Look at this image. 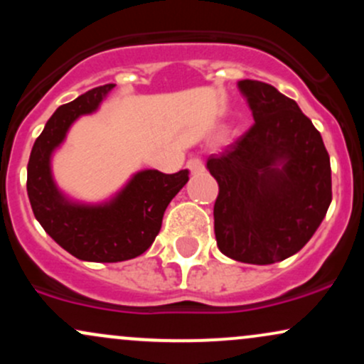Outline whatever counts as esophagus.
I'll use <instances>...</instances> for the list:
<instances>
[{"instance_id":"1","label":"esophagus","mask_w":364,"mask_h":364,"mask_svg":"<svg viewBox=\"0 0 364 364\" xmlns=\"http://www.w3.org/2000/svg\"><path fill=\"white\" fill-rule=\"evenodd\" d=\"M186 166H188V169H190L193 174L202 173V171H203V162L200 161L198 157H191L190 161L186 162Z\"/></svg>"}]
</instances>
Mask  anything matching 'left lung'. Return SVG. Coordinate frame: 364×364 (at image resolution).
I'll return each mask as SVG.
<instances>
[{
	"label": "left lung",
	"instance_id": "8db88e82",
	"mask_svg": "<svg viewBox=\"0 0 364 364\" xmlns=\"http://www.w3.org/2000/svg\"><path fill=\"white\" fill-rule=\"evenodd\" d=\"M255 124L207 168L219 183L217 246L236 262L269 265L298 253L332 202L330 157L320 132L292 99L241 80Z\"/></svg>",
	"mask_w": 364,
	"mask_h": 364
}]
</instances>
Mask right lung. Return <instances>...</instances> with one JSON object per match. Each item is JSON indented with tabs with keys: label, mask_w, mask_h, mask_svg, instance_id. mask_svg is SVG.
Wrapping results in <instances>:
<instances>
[{
	"label": "right lung",
	"mask_w": 364,
	"mask_h": 364,
	"mask_svg": "<svg viewBox=\"0 0 364 364\" xmlns=\"http://www.w3.org/2000/svg\"><path fill=\"white\" fill-rule=\"evenodd\" d=\"M114 87H97L58 107L36 140L27 166V193L36 219L63 250L85 262H124L149 250L169 202L190 179L188 169L174 174L141 169L97 203L75 200L58 186L53 176L54 152L75 121L94 114Z\"/></svg>",
	"instance_id": "right-lung-1"
}]
</instances>
